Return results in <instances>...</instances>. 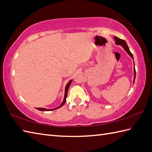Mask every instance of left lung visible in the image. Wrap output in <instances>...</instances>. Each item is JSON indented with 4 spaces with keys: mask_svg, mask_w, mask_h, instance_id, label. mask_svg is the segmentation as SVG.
<instances>
[{
    "mask_svg": "<svg viewBox=\"0 0 152 152\" xmlns=\"http://www.w3.org/2000/svg\"><path fill=\"white\" fill-rule=\"evenodd\" d=\"M114 39H115V44L116 45H121V47H123V48L124 49L125 51L128 53V54L133 59V54L131 53V52H130L129 49L128 47V45H127V43L126 42L124 41V40H122L121 39H119L118 37L115 36L114 37ZM133 64H134V68H133V70H134V77H133V83H134V82H135V75H136V72H135V63H134V61H133Z\"/></svg>",
    "mask_w": 152,
    "mask_h": 152,
    "instance_id": "obj_1",
    "label": "left lung"
}]
</instances>
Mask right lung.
I'll return each instance as SVG.
<instances>
[{
  "label": "right lung",
  "mask_w": 152,
  "mask_h": 152,
  "mask_svg": "<svg viewBox=\"0 0 152 152\" xmlns=\"http://www.w3.org/2000/svg\"><path fill=\"white\" fill-rule=\"evenodd\" d=\"M72 83V80H70L69 82H68V83L66 85V86H65V94H64V98H63V102H62V104L59 105V106L58 107H56V108H55V109H46V108H43V107H38V108H36L37 109H38V110H39V111H52V110H54V109H58V108H59V107H61V106H63V105H64V104L65 103V102H66V97H67V92H68V89H69V86H70V83Z\"/></svg>",
  "instance_id": "obj_1"
}]
</instances>
